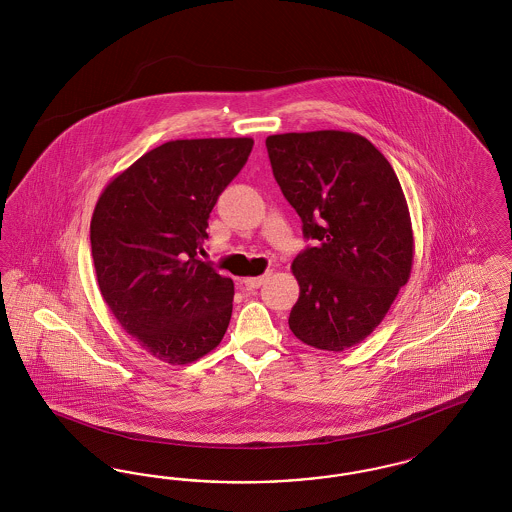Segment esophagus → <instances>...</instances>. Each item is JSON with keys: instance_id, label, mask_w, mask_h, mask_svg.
<instances>
[{"instance_id": "obj_1", "label": "esophagus", "mask_w": 512, "mask_h": 512, "mask_svg": "<svg viewBox=\"0 0 512 512\" xmlns=\"http://www.w3.org/2000/svg\"><path fill=\"white\" fill-rule=\"evenodd\" d=\"M270 274H272V272H265L263 276H257V278H245V288H247V290H257V288H261V286L267 282L268 278H270Z\"/></svg>"}]
</instances>
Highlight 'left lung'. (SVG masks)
Listing matches in <instances>:
<instances>
[{"instance_id": "8db88e82", "label": "left lung", "mask_w": 512, "mask_h": 512, "mask_svg": "<svg viewBox=\"0 0 512 512\" xmlns=\"http://www.w3.org/2000/svg\"><path fill=\"white\" fill-rule=\"evenodd\" d=\"M267 151L303 236L315 240L293 259L290 330L317 349H349L374 332L411 276L413 226L397 174L353 132L274 134Z\"/></svg>"}]
</instances>
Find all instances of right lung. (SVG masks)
I'll use <instances>...</instances> for the list:
<instances>
[{"instance_id": "obj_1", "label": "right lung", "mask_w": 512, "mask_h": 512, "mask_svg": "<svg viewBox=\"0 0 512 512\" xmlns=\"http://www.w3.org/2000/svg\"><path fill=\"white\" fill-rule=\"evenodd\" d=\"M251 147V138L167 142L99 195L90 224L99 292L122 328L163 363H194L224 338L234 282L197 251Z\"/></svg>"}]
</instances>
